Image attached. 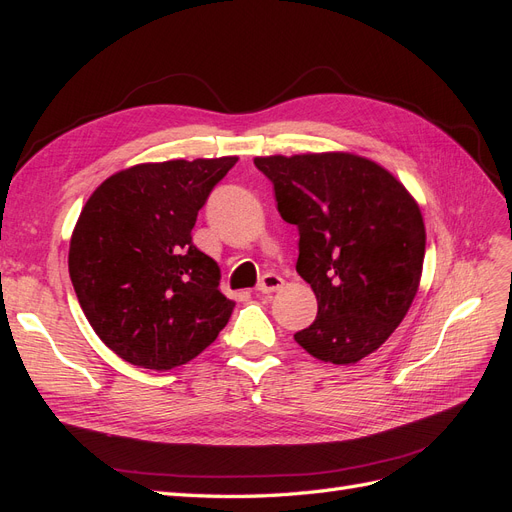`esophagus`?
<instances>
[{
    "label": "esophagus",
    "instance_id": "obj_1",
    "mask_svg": "<svg viewBox=\"0 0 512 512\" xmlns=\"http://www.w3.org/2000/svg\"><path fill=\"white\" fill-rule=\"evenodd\" d=\"M280 288H284V280H282L280 275H275V273L262 275L260 284L256 286V290H258L260 294H271V292H277Z\"/></svg>",
    "mask_w": 512,
    "mask_h": 512
}]
</instances>
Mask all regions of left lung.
<instances>
[{"label": "left lung", "instance_id": "8db88e82", "mask_svg": "<svg viewBox=\"0 0 512 512\" xmlns=\"http://www.w3.org/2000/svg\"><path fill=\"white\" fill-rule=\"evenodd\" d=\"M277 211L299 228L297 273L318 316L294 333L324 363L350 365L376 352L406 318L425 258L416 200L389 170L344 151L256 158Z\"/></svg>", "mask_w": 512, "mask_h": 512}]
</instances>
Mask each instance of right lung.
<instances>
[{
  "mask_svg": "<svg viewBox=\"0 0 512 512\" xmlns=\"http://www.w3.org/2000/svg\"><path fill=\"white\" fill-rule=\"evenodd\" d=\"M237 156L136 164L89 196L70 239L76 297L123 361L173 369L226 327L235 301L218 262L192 243L196 215Z\"/></svg>",
  "mask_w": 512,
  "mask_h": 512,
  "instance_id": "1",
  "label": "right lung"
}]
</instances>
